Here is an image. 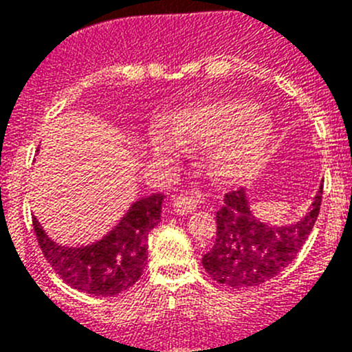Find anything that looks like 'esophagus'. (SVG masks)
<instances>
[{
    "label": "esophagus",
    "instance_id": "34e87169",
    "mask_svg": "<svg viewBox=\"0 0 352 352\" xmlns=\"http://www.w3.org/2000/svg\"><path fill=\"white\" fill-rule=\"evenodd\" d=\"M204 195L201 192H190V194H179L173 197V208L176 213L186 214L192 213L199 208V204L203 203Z\"/></svg>",
    "mask_w": 352,
    "mask_h": 352
}]
</instances>
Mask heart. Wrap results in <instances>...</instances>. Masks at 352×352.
Listing matches in <instances>:
<instances>
[{
    "instance_id": "heart-1",
    "label": "heart",
    "mask_w": 352,
    "mask_h": 352,
    "mask_svg": "<svg viewBox=\"0 0 352 352\" xmlns=\"http://www.w3.org/2000/svg\"><path fill=\"white\" fill-rule=\"evenodd\" d=\"M248 100H219L183 111L173 121V138L186 149L214 148L210 170L219 182H241L256 173L272 139L273 125ZM157 153H173L162 133L153 138Z\"/></svg>"
}]
</instances>
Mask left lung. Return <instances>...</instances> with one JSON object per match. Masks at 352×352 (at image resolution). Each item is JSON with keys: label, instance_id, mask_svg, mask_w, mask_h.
<instances>
[{"label": "left lung", "instance_id": "1", "mask_svg": "<svg viewBox=\"0 0 352 352\" xmlns=\"http://www.w3.org/2000/svg\"><path fill=\"white\" fill-rule=\"evenodd\" d=\"M321 201L322 185L300 222L272 227L252 214L243 188L227 192L223 206L217 211V239L203 257L206 273L232 289L268 282L296 259L314 229Z\"/></svg>", "mask_w": 352, "mask_h": 352}]
</instances>
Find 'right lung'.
<instances>
[{"mask_svg": "<svg viewBox=\"0 0 352 352\" xmlns=\"http://www.w3.org/2000/svg\"><path fill=\"white\" fill-rule=\"evenodd\" d=\"M164 195L133 203L107 236L88 247H61L33 219L36 241L58 275L70 287L93 296H116L141 278L148 263V236L158 226Z\"/></svg>", "mask_w": 352, "mask_h": 352, "instance_id": "obj_1", "label": "right lung"}]
</instances>
